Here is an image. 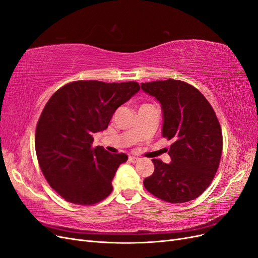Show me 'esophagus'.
<instances>
[{
    "label": "esophagus",
    "instance_id": "1",
    "mask_svg": "<svg viewBox=\"0 0 258 258\" xmlns=\"http://www.w3.org/2000/svg\"><path fill=\"white\" fill-rule=\"evenodd\" d=\"M139 160H140V158L135 157V156H129V161L132 162V163H136V162H138Z\"/></svg>",
    "mask_w": 258,
    "mask_h": 258
}]
</instances>
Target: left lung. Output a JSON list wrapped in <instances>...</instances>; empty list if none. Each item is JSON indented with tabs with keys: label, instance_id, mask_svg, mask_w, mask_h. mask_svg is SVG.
<instances>
[{
	"label": "left lung",
	"instance_id": "left-lung-1",
	"mask_svg": "<svg viewBox=\"0 0 258 258\" xmlns=\"http://www.w3.org/2000/svg\"><path fill=\"white\" fill-rule=\"evenodd\" d=\"M163 113L162 137L172 140L170 163L152 159L154 173L145 188L171 204H183L204 192L216 173L223 150L221 124L205 96L194 86L177 80L142 83Z\"/></svg>",
	"mask_w": 258,
	"mask_h": 258
}]
</instances>
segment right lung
<instances>
[{"label":"right lung","instance_id":"add662e5","mask_svg":"<svg viewBox=\"0 0 258 258\" xmlns=\"http://www.w3.org/2000/svg\"><path fill=\"white\" fill-rule=\"evenodd\" d=\"M139 90L136 82L76 81L46 103L35 131L36 156L51 188L68 202L91 206L112 192L114 175L128 156L92 147V136L105 130L117 108Z\"/></svg>","mask_w":258,"mask_h":258}]
</instances>
